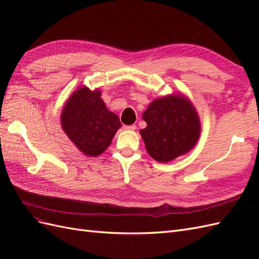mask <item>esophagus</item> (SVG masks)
I'll return each mask as SVG.
<instances>
[{"instance_id": "1", "label": "esophagus", "mask_w": 259, "mask_h": 259, "mask_svg": "<svg viewBox=\"0 0 259 259\" xmlns=\"http://www.w3.org/2000/svg\"><path fill=\"white\" fill-rule=\"evenodd\" d=\"M123 128L125 131H135L136 130V125H124Z\"/></svg>"}]
</instances>
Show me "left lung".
Returning <instances> with one entry per match:
<instances>
[{
	"label": "left lung",
	"mask_w": 259,
	"mask_h": 259,
	"mask_svg": "<svg viewBox=\"0 0 259 259\" xmlns=\"http://www.w3.org/2000/svg\"><path fill=\"white\" fill-rule=\"evenodd\" d=\"M147 127L140 130L147 152L166 163L191 151L201 134L197 109L184 94L155 98L143 114Z\"/></svg>",
	"instance_id": "obj_1"
}]
</instances>
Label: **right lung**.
Masks as SVG:
<instances>
[{"label": "right lung", "mask_w": 259, "mask_h": 259, "mask_svg": "<svg viewBox=\"0 0 259 259\" xmlns=\"http://www.w3.org/2000/svg\"><path fill=\"white\" fill-rule=\"evenodd\" d=\"M61 128L86 156H97L110 146L121 127L119 116L108 110L101 92L81 86L67 100L60 114Z\"/></svg>", "instance_id": "add662e5"}]
</instances>
